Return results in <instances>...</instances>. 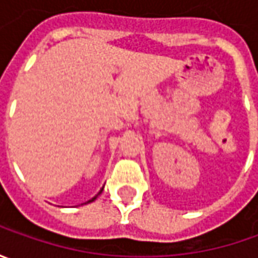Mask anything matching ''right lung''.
I'll return each mask as SVG.
<instances>
[{"label":"right lung","instance_id":"1","mask_svg":"<svg viewBox=\"0 0 258 258\" xmlns=\"http://www.w3.org/2000/svg\"><path fill=\"white\" fill-rule=\"evenodd\" d=\"M100 192H102V191H100ZM99 192V194H100ZM99 194H97V195H99ZM97 195H96V197H93V198H92V200H90V201H87V203H92V201H94V200H96V198H97Z\"/></svg>","mask_w":258,"mask_h":258}]
</instances>
